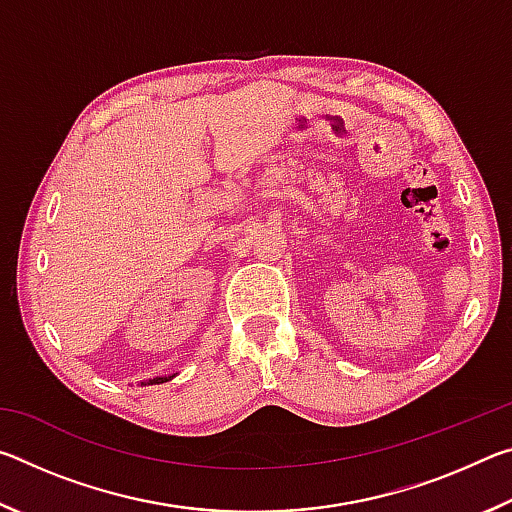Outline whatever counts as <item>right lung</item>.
I'll list each match as a JSON object with an SVG mask.
<instances>
[{
  "label": "right lung",
  "instance_id": "add662e5",
  "mask_svg": "<svg viewBox=\"0 0 512 512\" xmlns=\"http://www.w3.org/2000/svg\"><path fill=\"white\" fill-rule=\"evenodd\" d=\"M176 375H169V377H153V379H149V381H142L144 386H153V384H164V381H169V379H173Z\"/></svg>",
  "mask_w": 512,
  "mask_h": 512
}]
</instances>
